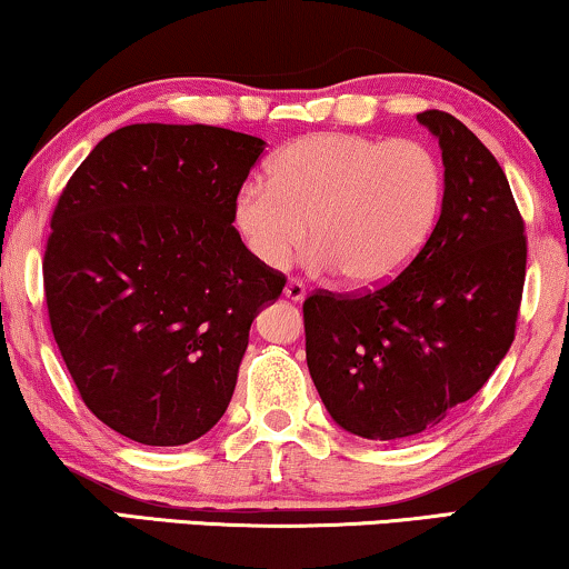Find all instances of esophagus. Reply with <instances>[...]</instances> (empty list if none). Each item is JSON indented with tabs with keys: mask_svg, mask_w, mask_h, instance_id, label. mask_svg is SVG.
Returning <instances> with one entry per match:
<instances>
[{
	"mask_svg": "<svg viewBox=\"0 0 569 569\" xmlns=\"http://www.w3.org/2000/svg\"><path fill=\"white\" fill-rule=\"evenodd\" d=\"M284 298L292 302H300L302 298H306V284H302L300 279H290V282L284 284Z\"/></svg>",
	"mask_w": 569,
	"mask_h": 569,
	"instance_id": "1",
	"label": "esophagus"
}]
</instances>
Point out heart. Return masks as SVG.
Segmentation results:
<instances>
[{
  "label": "heart",
  "mask_w": 569,
  "mask_h": 569,
  "mask_svg": "<svg viewBox=\"0 0 569 569\" xmlns=\"http://www.w3.org/2000/svg\"><path fill=\"white\" fill-rule=\"evenodd\" d=\"M267 173L232 204L256 259L282 269L308 228L310 261L357 284L391 279L422 251L446 193L440 158L419 139L318 131L284 144Z\"/></svg>",
  "instance_id": "b5f03b06"
}]
</instances>
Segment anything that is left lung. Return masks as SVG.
<instances>
[{
	"label": "left lung",
	"instance_id": "left-lung-1",
	"mask_svg": "<svg viewBox=\"0 0 569 569\" xmlns=\"http://www.w3.org/2000/svg\"><path fill=\"white\" fill-rule=\"evenodd\" d=\"M417 119L446 166L430 240L372 290L302 302L310 378L333 422L368 440L411 438L469 401L508 355L523 298L526 222L500 162L456 116Z\"/></svg>",
	"mask_w": 569,
	"mask_h": 569
}]
</instances>
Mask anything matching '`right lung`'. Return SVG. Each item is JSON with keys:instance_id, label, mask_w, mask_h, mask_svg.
Returning <instances> with one entry per match:
<instances>
[{"instance_id": "add662e5", "label": "right lung", "mask_w": 569, "mask_h": 569, "mask_svg": "<svg viewBox=\"0 0 569 569\" xmlns=\"http://www.w3.org/2000/svg\"><path fill=\"white\" fill-rule=\"evenodd\" d=\"M261 152L240 131L131 123L100 139L53 207V339L84 407L123 438L186 446L228 409L253 318L287 282L232 228Z\"/></svg>"}]
</instances>
